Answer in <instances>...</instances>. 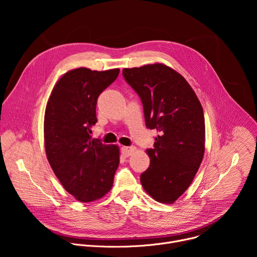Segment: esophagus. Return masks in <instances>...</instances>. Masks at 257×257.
<instances>
[{
    "mask_svg": "<svg viewBox=\"0 0 257 257\" xmlns=\"http://www.w3.org/2000/svg\"><path fill=\"white\" fill-rule=\"evenodd\" d=\"M135 151V148L134 146H123V148L121 149V153L124 157H130Z\"/></svg>",
    "mask_w": 257,
    "mask_h": 257,
    "instance_id": "1",
    "label": "esophagus"
}]
</instances>
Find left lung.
I'll return each instance as SVG.
<instances>
[{"instance_id": "obj_1", "label": "left lung", "mask_w": 257, "mask_h": 257, "mask_svg": "<svg viewBox=\"0 0 257 257\" xmlns=\"http://www.w3.org/2000/svg\"><path fill=\"white\" fill-rule=\"evenodd\" d=\"M123 76L141 99L146 127L159 132L154 149L146 150L151 165L140 175L142 187L155 200L174 203L203 159L201 103L186 79L164 64L125 68Z\"/></svg>"}]
</instances>
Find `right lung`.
Listing matches in <instances>:
<instances>
[{
	"label": "right lung",
	"instance_id": "obj_1",
	"mask_svg": "<svg viewBox=\"0 0 257 257\" xmlns=\"http://www.w3.org/2000/svg\"><path fill=\"white\" fill-rule=\"evenodd\" d=\"M120 69L71 70L52 90L45 113L48 161L67 192L90 202L111 190L120 163L117 145L92 139L98 95L118 77Z\"/></svg>",
	"mask_w": 257,
	"mask_h": 257
}]
</instances>
